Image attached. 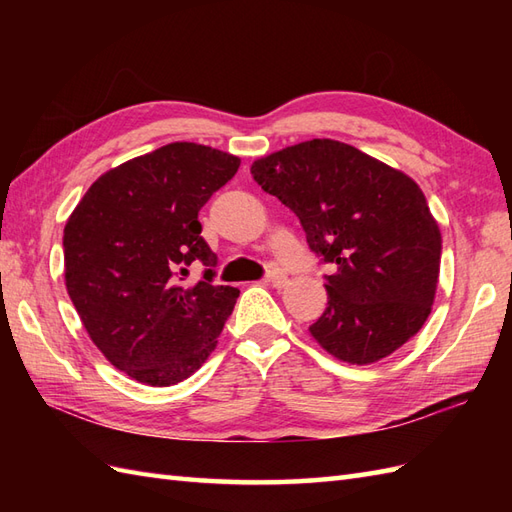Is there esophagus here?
<instances>
[{"mask_svg":"<svg viewBox=\"0 0 512 512\" xmlns=\"http://www.w3.org/2000/svg\"><path fill=\"white\" fill-rule=\"evenodd\" d=\"M266 281H268V284H273L275 288H281V286L286 284V273H284V270H279V268L268 270Z\"/></svg>","mask_w":512,"mask_h":512,"instance_id":"esophagus-1","label":"esophagus"}]
</instances>
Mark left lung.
Returning <instances> with one entry per match:
<instances>
[{
	"instance_id": "1",
	"label": "left lung",
	"mask_w": 512,
	"mask_h": 512,
	"mask_svg": "<svg viewBox=\"0 0 512 512\" xmlns=\"http://www.w3.org/2000/svg\"><path fill=\"white\" fill-rule=\"evenodd\" d=\"M250 173L332 266L328 308L310 325L323 350L369 365L418 334L436 297L442 237L416 182L330 138L259 158Z\"/></svg>"
}]
</instances>
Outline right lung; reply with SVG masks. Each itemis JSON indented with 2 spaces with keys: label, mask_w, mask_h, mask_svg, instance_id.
I'll return each mask as SVG.
<instances>
[{
  "label": "right lung",
  "mask_w": 512,
  "mask_h": 512,
  "mask_svg": "<svg viewBox=\"0 0 512 512\" xmlns=\"http://www.w3.org/2000/svg\"><path fill=\"white\" fill-rule=\"evenodd\" d=\"M237 169L220 149L169 143L103 173L65 224L68 295L94 345L138 383L198 372L231 317L239 290L213 284L198 213ZM191 265L205 268L195 285Z\"/></svg>",
  "instance_id": "1"
}]
</instances>
